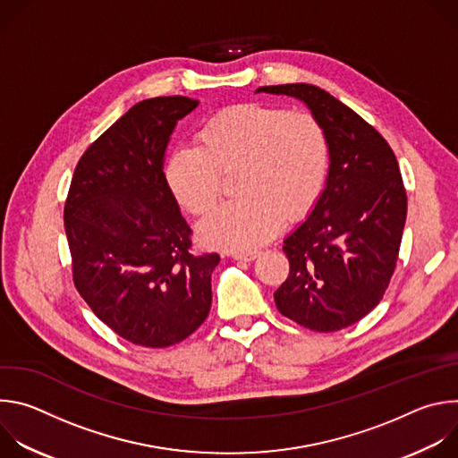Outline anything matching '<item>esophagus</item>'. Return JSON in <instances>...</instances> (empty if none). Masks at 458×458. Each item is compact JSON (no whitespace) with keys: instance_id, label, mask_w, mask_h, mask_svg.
<instances>
[{"instance_id":"34e87169","label":"esophagus","mask_w":458,"mask_h":458,"mask_svg":"<svg viewBox=\"0 0 458 458\" xmlns=\"http://www.w3.org/2000/svg\"><path fill=\"white\" fill-rule=\"evenodd\" d=\"M259 253H260V251H257V250H250V251H235V253H232V257H233L235 260H246V263H250V260H253V259H257V257H259Z\"/></svg>"}]
</instances>
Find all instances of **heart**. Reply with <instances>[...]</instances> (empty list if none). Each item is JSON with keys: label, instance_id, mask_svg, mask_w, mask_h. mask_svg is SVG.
<instances>
[{"label": "heart", "instance_id": "heart-1", "mask_svg": "<svg viewBox=\"0 0 458 458\" xmlns=\"http://www.w3.org/2000/svg\"><path fill=\"white\" fill-rule=\"evenodd\" d=\"M330 165V147L317 117L306 110L265 105L230 106L198 132V147L175 148L166 181L191 216L217 203L221 175L233 170L239 199L199 225V239L219 250H250L272 239L283 219L302 217L317 201Z\"/></svg>", "mask_w": 458, "mask_h": 458}]
</instances>
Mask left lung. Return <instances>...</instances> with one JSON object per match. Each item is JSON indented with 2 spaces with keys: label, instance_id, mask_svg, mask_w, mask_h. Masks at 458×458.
Here are the masks:
<instances>
[{
  "label": "left lung",
  "instance_id": "obj_1",
  "mask_svg": "<svg viewBox=\"0 0 458 458\" xmlns=\"http://www.w3.org/2000/svg\"><path fill=\"white\" fill-rule=\"evenodd\" d=\"M255 92L302 101L330 147L326 186L284 239L290 274L274 293L277 310L313 332L348 328L380 302L397 265L408 212L397 157L371 124L315 85Z\"/></svg>",
  "mask_w": 458,
  "mask_h": 458
}]
</instances>
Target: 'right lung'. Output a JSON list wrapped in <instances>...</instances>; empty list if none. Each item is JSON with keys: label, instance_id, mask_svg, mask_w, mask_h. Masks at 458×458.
Returning a JSON list of instances; mask_svg holds the SVG:
<instances>
[{"label": "right lung", "instance_id": "add662e5", "mask_svg": "<svg viewBox=\"0 0 458 458\" xmlns=\"http://www.w3.org/2000/svg\"><path fill=\"white\" fill-rule=\"evenodd\" d=\"M199 101L145 99L81 156L64 203L80 295L138 346L184 341L208 317L217 253H193L163 163L179 119Z\"/></svg>", "mask_w": 458, "mask_h": 458}]
</instances>
